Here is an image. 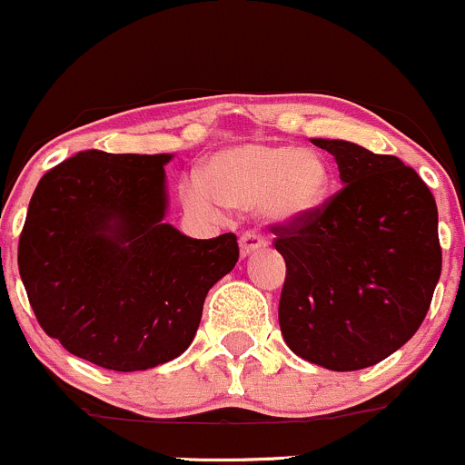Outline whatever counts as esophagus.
<instances>
[{"label":"esophagus","mask_w":465,"mask_h":465,"mask_svg":"<svg viewBox=\"0 0 465 465\" xmlns=\"http://www.w3.org/2000/svg\"><path fill=\"white\" fill-rule=\"evenodd\" d=\"M264 239L260 237L257 232H243L242 237H239V252H242V257L251 255L252 251H257V248L264 246Z\"/></svg>","instance_id":"1"}]
</instances>
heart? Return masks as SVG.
I'll return each mask as SVG.
<instances>
[{
    "instance_id": "1",
    "label": "heart",
    "mask_w": 465,
    "mask_h": 465,
    "mask_svg": "<svg viewBox=\"0 0 465 465\" xmlns=\"http://www.w3.org/2000/svg\"><path fill=\"white\" fill-rule=\"evenodd\" d=\"M330 183V164L316 151L248 142L214 153L201 181L183 183L181 201L203 219H222L223 208H257L269 223L292 226L323 208Z\"/></svg>"
}]
</instances>
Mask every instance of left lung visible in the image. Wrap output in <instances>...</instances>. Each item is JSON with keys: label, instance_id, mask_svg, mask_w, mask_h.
<instances>
[{"label": "left lung", "instance_id": "8db88e82", "mask_svg": "<svg viewBox=\"0 0 465 465\" xmlns=\"http://www.w3.org/2000/svg\"><path fill=\"white\" fill-rule=\"evenodd\" d=\"M312 144L334 155L343 187L305 222L273 226L287 264L280 330L302 360L360 371L420 328L440 278L439 213L395 155L346 140Z\"/></svg>", "mask_w": 465, "mask_h": 465}]
</instances>
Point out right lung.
I'll return each mask as SVG.
<instances>
[{
  "mask_svg": "<svg viewBox=\"0 0 465 465\" xmlns=\"http://www.w3.org/2000/svg\"><path fill=\"white\" fill-rule=\"evenodd\" d=\"M169 153L81 151L40 178L17 266L40 328L108 371L176 360L210 287L237 264L232 232L192 239L164 223Z\"/></svg>",
  "mask_w": 465,
  "mask_h": 465,
  "instance_id": "1",
  "label": "right lung"
}]
</instances>
